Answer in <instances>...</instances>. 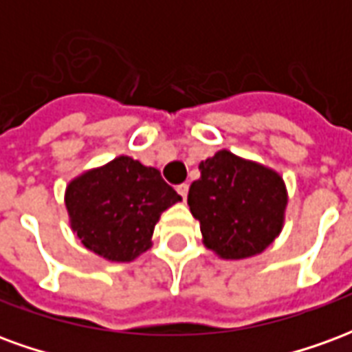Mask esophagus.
Here are the masks:
<instances>
[{
  "mask_svg": "<svg viewBox=\"0 0 352 352\" xmlns=\"http://www.w3.org/2000/svg\"><path fill=\"white\" fill-rule=\"evenodd\" d=\"M177 192L181 194V198L186 199V194H188V184H186V183L179 184V186H177Z\"/></svg>",
  "mask_w": 352,
  "mask_h": 352,
  "instance_id": "esophagus-1",
  "label": "esophagus"
}]
</instances>
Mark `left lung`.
Masks as SVG:
<instances>
[{
  "mask_svg": "<svg viewBox=\"0 0 352 352\" xmlns=\"http://www.w3.org/2000/svg\"><path fill=\"white\" fill-rule=\"evenodd\" d=\"M199 171L188 190V206L206 247L228 260L264 251L279 236L285 219L287 188L279 173L228 151L201 162Z\"/></svg>",
  "mask_w": 352,
  "mask_h": 352,
  "instance_id": "1",
  "label": "left lung"
}]
</instances>
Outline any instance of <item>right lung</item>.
Here are the masks:
<instances>
[{
  "label": "right lung",
  "mask_w": 352,
  "mask_h": 352,
  "mask_svg": "<svg viewBox=\"0 0 352 352\" xmlns=\"http://www.w3.org/2000/svg\"><path fill=\"white\" fill-rule=\"evenodd\" d=\"M181 196L130 156H118L103 168L73 179L65 207L73 232L88 251L111 262H130L151 247L160 214Z\"/></svg>",
  "instance_id": "add662e5"
}]
</instances>
